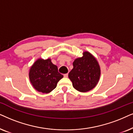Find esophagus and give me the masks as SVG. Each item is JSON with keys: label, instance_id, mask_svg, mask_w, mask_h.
I'll return each instance as SVG.
<instances>
[{"label": "esophagus", "instance_id": "1", "mask_svg": "<svg viewBox=\"0 0 133 133\" xmlns=\"http://www.w3.org/2000/svg\"><path fill=\"white\" fill-rule=\"evenodd\" d=\"M64 77L65 78H68V74H64Z\"/></svg>", "mask_w": 133, "mask_h": 133}]
</instances>
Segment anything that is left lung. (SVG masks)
Masks as SVG:
<instances>
[{
    "label": "left lung",
    "instance_id": "8db88e82",
    "mask_svg": "<svg viewBox=\"0 0 133 133\" xmlns=\"http://www.w3.org/2000/svg\"><path fill=\"white\" fill-rule=\"evenodd\" d=\"M73 66L68 76L76 90L86 92L97 86L100 79L101 70L98 61L92 54L84 51L82 57L74 60Z\"/></svg>",
    "mask_w": 133,
    "mask_h": 133
}]
</instances>
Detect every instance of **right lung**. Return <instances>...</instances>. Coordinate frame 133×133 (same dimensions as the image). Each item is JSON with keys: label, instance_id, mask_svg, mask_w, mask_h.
<instances>
[{"label": "right lung", "instance_id": "right-lung-1", "mask_svg": "<svg viewBox=\"0 0 133 133\" xmlns=\"http://www.w3.org/2000/svg\"><path fill=\"white\" fill-rule=\"evenodd\" d=\"M28 75L33 87L44 94L50 93L55 89L58 81L63 78L50 58L44 59L39 58L36 59L30 67Z\"/></svg>", "mask_w": 133, "mask_h": 133}]
</instances>
